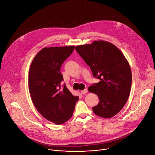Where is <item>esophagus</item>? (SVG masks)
Segmentation results:
<instances>
[{"label":"esophagus","mask_w":155,"mask_h":155,"mask_svg":"<svg viewBox=\"0 0 155 155\" xmlns=\"http://www.w3.org/2000/svg\"><path fill=\"white\" fill-rule=\"evenodd\" d=\"M87 92V89H84V90H83L81 91V93L82 94H86Z\"/></svg>","instance_id":"obj_1"}]
</instances>
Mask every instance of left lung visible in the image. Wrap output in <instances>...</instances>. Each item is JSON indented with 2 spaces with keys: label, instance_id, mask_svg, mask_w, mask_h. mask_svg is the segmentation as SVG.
I'll use <instances>...</instances> for the list:
<instances>
[{
  "label": "left lung",
  "instance_id": "left-lung-1",
  "mask_svg": "<svg viewBox=\"0 0 155 155\" xmlns=\"http://www.w3.org/2000/svg\"><path fill=\"white\" fill-rule=\"evenodd\" d=\"M75 50L99 80L88 87L99 98L93 112L102 118L115 116L126 104L130 91L132 74L127 61L114 44L103 40L77 46Z\"/></svg>",
  "mask_w": 155,
  "mask_h": 155
}]
</instances>
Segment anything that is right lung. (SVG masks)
<instances>
[{
	"label": "right lung",
	"mask_w": 155,
	"mask_h": 155,
	"mask_svg": "<svg viewBox=\"0 0 155 155\" xmlns=\"http://www.w3.org/2000/svg\"><path fill=\"white\" fill-rule=\"evenodd\" d=\"M75 46L43 48L34 58L29 71V90L38 112L50 121L61 124L72 116L79 97L74 96L61 74L63 62Z\"/></svg>",
	"instance_id": "add662e5"
}]
</instances>
